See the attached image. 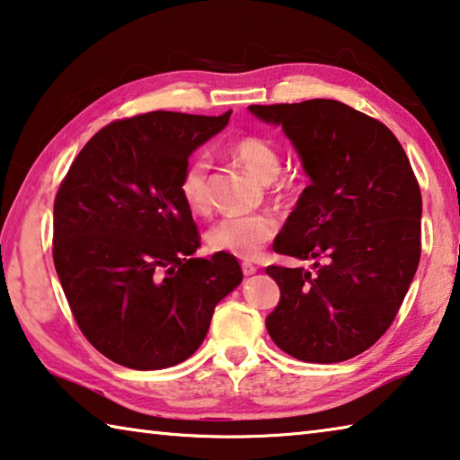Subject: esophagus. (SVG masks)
<instances>
[{"label": "esophagus", "mask_w": 460, "mask_h": 460, "mask_svg": "<svg viewBox=\"0 0 460 460\" xmlns=\"http://www.w3.org/2000/svg\"><path fill=\"white\" fill-rule=\"evenodd\" d=\"M241 270H243L245 276H253L255 271H258V268H255L252 261H243V263H241Z\"/></svg>", "instance_id": "1"}]
</instances>
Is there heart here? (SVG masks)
Segmentation results:
<instances>
[{
    "instance_id": "b5f03b06",
    "label": "heart",
    "mask_w": 460,
    "mask_h": 460,
    "mask_svg": "<svg viewBox=\"0 0 460 460\" xmlns=\"http://www.w3.org/2000/svg\"><path fill=\"white\" fill-rule=\"evenodd\" d=\"M229 154L249 174L270 182L282 168V158L268 139L258 136L239 137L231 144ZM178 192L194 215H205L211 207V186L205 160H192L184 166ZM276 235V221L270 215H229L215 223L207 233V245L215 253H229L239 260H253L261 247Z\"/></svg>"
}]
</instances>
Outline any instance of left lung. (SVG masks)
Instances as JSON below:
<instances>
[{"label":"left lung","mask_w":460,"mask_h":460,"mask_svg":"<svg viewBox=\"0 0 460 460\" xmlns=\"http://www.w3.org/2000/svg\"><path fill=\"white\" fill-rule=\"evenodd\" d=\"M247 109L282 126L310 178L274 252L316 261L266 270L279 286L270 337L306 363L351 359L389 329L418 270L422 194L408 155L384 123L341 101Z\"/></svg>","instance_id":"8db88e82"}]
</instances>
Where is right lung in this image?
I'll use <instances>...</instances> for the list:
<instances>
[{"instance_id":"obj_1","label":"right lung","mask_w":460,"mask_h":460,"mask_svg":"<svg viewBox=\"0 0 460 460\" xmlns=\"http://www.w3.org/2000/svg\"><path fill=\"white\" fill-rule=\"evenodd\" d=\"M229 115L150 111L109 123L60 184L54 268L84 337L123 367L189 359L243 279L229 253L192 258L200 237L178 192L190 154Z\"/></svg>"}]
</instances>
